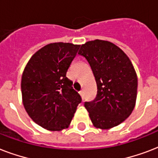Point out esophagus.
<instances>
[{
    "mask_svg": "<svg viewBox=\"0 0 158 158\" xmlns=\"http://www.w3.org/2000/svg\"><path fill=\"white\" fill-rule=\"evenodd\" d=\"M79 94L81 95V97H82V98H83V99H84V92H83V91H82V90H81V91L79 92Z\"/></svg>",
    "mask_w": 158,
    "mask_h": 158,
    "instance_id": "obj_1",
    "label": "esophagus"
}]
</instances>
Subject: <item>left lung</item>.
Masks as SVG:
<instances>
[{"instance_id":"1","label":"left lung","mask_w":158,"mask_h":158,"mask_svg":"<svg viewBox=\"0 0 158 158\" xmlns=\"http://www.w3.org/2000/svg\"><path fill=\"white\" fill-rule=\"evenodd\" d=\"M79 54L90 64L98 87L94 101L85 102L93 125L107 130L127 119L137 98L138 78L132 63L120 48L108 41H89Z\"/></svg>"}]
</instances>
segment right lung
<instances>
[{
    "label": "right lung",
    "mask_w": 158,
    "mask_h": 158,
    "mask_svg": "<svg viewBox=\"0 0 158 158\" xmlns=\"http://www.w3.org/2000/svg\"><path fill=\"white\" fill-rule=\"evenodd\" d=\"M79 45L55 43L33 55L21 79L23 106L41 127L60 131L69 127L82 99L66 72Z\"/></svg>",
    "instance_id": "add662e5"
}]
</instances>
